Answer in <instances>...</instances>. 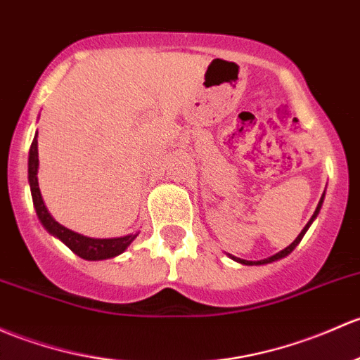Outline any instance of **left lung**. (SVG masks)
Segmentation results:
<instances>
[{"label":"left lung","instance_id":"1","mask_svg":"<svg viewBox=\"0 0 360 360\" xmlns=\"http://www.w3.org/2000/svg\"><path fill=\"white\" fill-rule=\"evenodd\" d=\"M323 200H324V195L321 196L319 203H317V209H316V212H314V215H312V217H310V221L307 222V224H305V228L302 229V233L298 234V236H297V240H295L293 243L290 245V247H286L285 250H281V252H278V253H276V255H272V257H267V259H264V260H243V259H238V257H234V255H229V257H231V259H233V260H236V262H240V264H245V266H262V264H271V262H274V260H279V259H283V257L290 255V253L293 252V250H295V247H297V245L300 243V241H302V238H304V234L307 233V229L310 228V224H312V222H314V219H316V217H317V214H319L321 207H323Z\"/></svg>","mask_w":360,"mask_h":360}]
</instances>
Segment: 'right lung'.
Listing matches in <instances>:
<instances>
[{
    "instance_id": "obj_1",
    "label": "right lung",
    "mask_w": 360,
    "mask_h": 360,
    "mask_svg": "<svg viewBox=\"0 0 360 360\" xmlns=\"http://www.w3.org/2000/svg\"><path fill=\"white\" fill-rule=\"evenodd\" d=\"M37 167H39V158H37V132L32 139V145L29 150V184H30V195H32L34 209H36L37 217H39L41 224L46 228L48 233L62 240L63 243L69 247L75 255L86 260H105L112 259V257L120 255L129 245L134 241V238L139 233L127 234V236L120 238H88L82 234L74 233V231L67 229L65 226L58 224L55 219L51 217L48 212L46 205L43 202V196L39 191V183H37Z\"/></svg>"
}]
</instances>
